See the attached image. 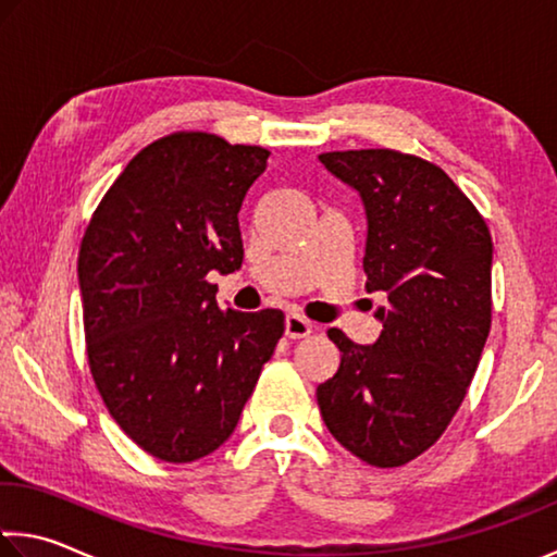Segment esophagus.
Segmentation results:
<instances>
[{
    "label": "esophagus",
    "instance_id": "34e87169",
    "mask_svg": "<svg viewBox=\"0 0 557 557\" xmlns=\"http://www.w3.org/2000/svg\"><path fill=\"white\" fill-rule=\"evenodd\" d=\"M312 332V322L305 320L302 314H287L285 317V334L289 339H302Z\"/></svg>",
    "mask_w": 557,
    "mask_h": 557
}]
</instances>
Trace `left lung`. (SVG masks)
<instances>
[{
	"mask_svg": "<svg viewBox=\"0 0 557 557\" xmlns=\"http://www.w3.org/2000/svg\"><path fill=\"white\" fill-rule=\"evenodd\" d=\"M320 161L367 210V289L386 293L382 334L342 330L337 374L317 386L330 434L361 461L396 469L451 423L491 332L488 225L436 163L394 148L330 151Z\"/></svg>",
	"mask_w": 557,
	"mask_h": 557,
	"instance_id": "8db88e82",
	"label": "left lung"
}]
</instances>
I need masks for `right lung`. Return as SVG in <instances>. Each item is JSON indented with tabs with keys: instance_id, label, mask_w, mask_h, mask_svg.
Wrapping results in <instances>:
<instances>
[{
	"instance_id": "1",
	"label": "right lung",
	"mask_w": 557,
	"mask_h": 557,
	"mask_svg": "<svg viewBox=\"0 0 557 557\" xmlns=\"http://www.w3.org/2000/svg\"><path fill=\"white\" fill-rule=\"evenodd\" d=\"M268 158L175 131L131 158L86 225L88 369L123 434L161 461H198L231 438L285 332L280 310H220L208 282L240 270L237 213Z\"/></svg>"
}]
</instances>
